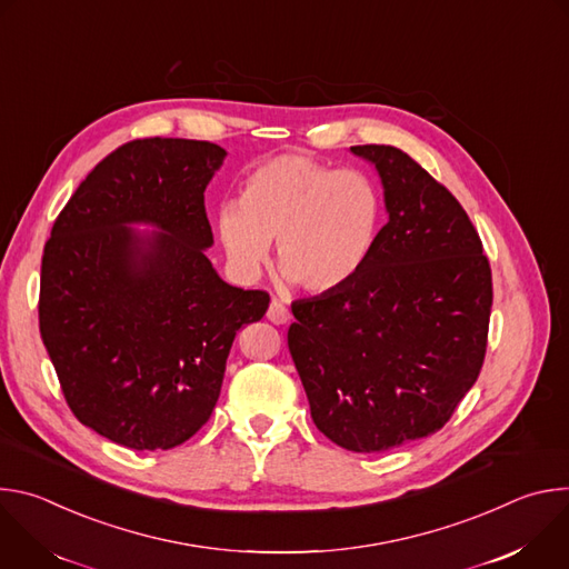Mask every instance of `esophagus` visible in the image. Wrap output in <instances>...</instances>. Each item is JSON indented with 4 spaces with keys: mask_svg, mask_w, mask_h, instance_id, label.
Masks as SVG:
<instances>
[{
    "mask_svg": "<svg viewBox=\"0 0 569 569\" xmlns=\"http://www.w3.org/2000/svg\"><path fill=\"white\" fill-rule=\"evenodd\" d=\"M268 319L272 323H288L290 321V310L279 299H272L270 308H268Z\"/></svg>",
    "mask_w": 569,
    "mask_h": 569,
    "instance_id": "esophagus-1",
    "label": "esophagus"
}]
</instances>
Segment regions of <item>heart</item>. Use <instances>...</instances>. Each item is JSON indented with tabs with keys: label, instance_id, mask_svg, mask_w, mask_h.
<instances>
[{
	"label": "heart",
	"instance_id": "1",
	"mask_svg": "<svg viewBox=\"0 0 569 569\" xmlns=\"http://www.w3.org/2000/svg\"><path fill=\"white\" fill-rule=\"evenodd\" d=\"M382 198L362 171L277 154L240 182L238 202L216 211L220 248L242 281L261 274L277 240V266L310 295H336L367 268L378 242Z\"/></svg>",
	"mask_w": 569,
	"mask_h": 569
}]
</instances>
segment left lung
I'll list each match as a JSON object with an SVG mask.
<instances>
[{
	"instance_id": "1",
	"label": "left lung",
	"mask_w": 569,
	"mask_h": 569,
	"mask_svg": "<svg viewBox=\"0 0 569 569\" xmlns=\"http://www.w3.org/2000/svg\"><path fill=\"white\" fill-rule=\"evenodd\" d=\"M351 152L380 178L387 224L349 288L292 303L288 347L319 432L385 452L441 430L475 385L493 286L446 187L393 146Z\"/></svg>"
}]
</instances>
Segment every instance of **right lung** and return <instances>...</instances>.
<instances>
[{
	"instance_id": "obj_1",
	"label": "right lung",
	"mask_w": 569,
	"mask_h": 569,
	"mask_svg": "<svg viewBox=\"0 0 569 569\" xmlns=\"http://www.w3.org/2000/svg\"><path fill=\"white\" fill-rule=\"evenodd\" d=\"M224 157L209 141H130L80 182L44 246L42 342L76 419L119 446L191 439L236 333L268 310V292L229 286L207 257L204 189Z\"/></svg>"
}]
</instances>
